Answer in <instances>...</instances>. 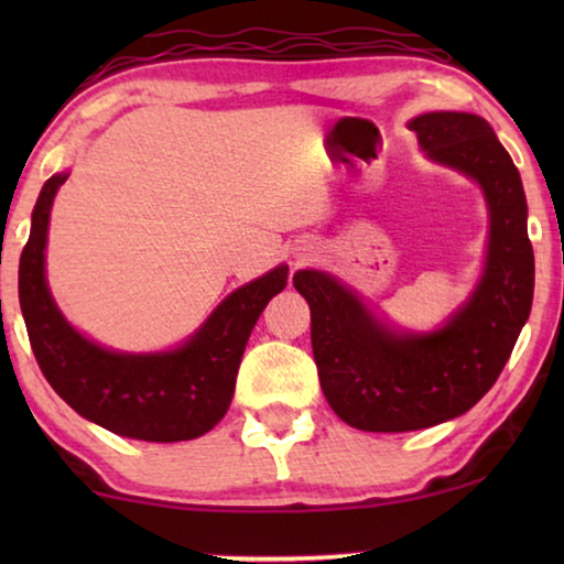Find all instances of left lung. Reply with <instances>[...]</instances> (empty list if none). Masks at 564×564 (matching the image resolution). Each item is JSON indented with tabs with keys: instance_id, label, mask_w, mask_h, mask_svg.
Wrapping results in <instances>:
<instances>
[{
	"instance_id": "left-lung-1",
	"label": "left lung",
	"mask_w": 564,
	"mask_h": 564,
	"mask_svg": "<svg viewBox=\"0 0 564 564\" xmlns=\"http://www.w3.org/2000/svg\"><path fill=\"white\" fill-rule=\"evenodd\" d=\"M436 164L480 184L488 251L480 282L442 328H392L334 274L300 269L323 395L349 426L377 434L419 431L467 413L511 357L534 297V251L519 169L473 112H423L408 122Z\"/></svg>"
}]
</instances>
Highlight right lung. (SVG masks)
<instances>
[{
    "label": "right lung",
    "mask_w": 564,
    "mask_h": 564,
    "mask_svg": "<svg viewBox=\"0 0 564 564\" xmlns=\"http://www.w3.org/2000/svg\"><path fill=\"white\" fill-rule=\"evenodd\" d=\"M68 174L43 184L20 257V307L30 346L51 388L84 419L141 442H189L210 431L234 400L246 341L269 300L288 284V264L230 292L187 341L169 351L128 354L79 334L45 280L53 197Z\"/></svg>",
    "instance_id": "1"
}]
</instances>
